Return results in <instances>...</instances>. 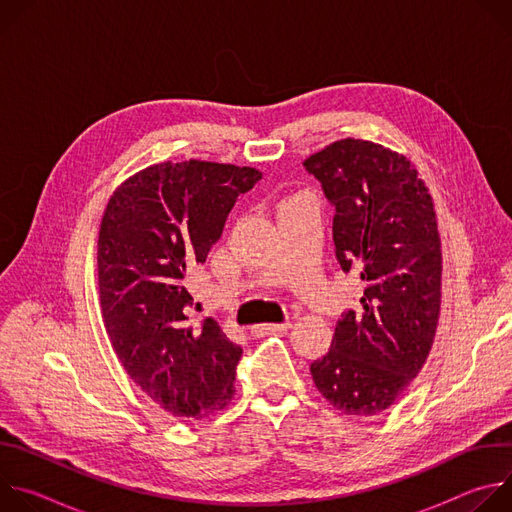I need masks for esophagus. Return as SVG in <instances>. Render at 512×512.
<instances>
[{
  "mask_svg": "<svg viewBox=\"0 0 512 512\" xmlns=\"http://www.w3.org/2000/svg\"><path fill=\"white\" fill-rule=\"evenodd\" d=\"M289 328H291L289 322H281V324H257V326H251V334H253V336H267V334L287 332Z\"/></svg>",
  "mask_w": 512,
  "mask_h": 512,
  "instance_id": "esophagus-1",
  "label": "esophagus"
}]
</instances>
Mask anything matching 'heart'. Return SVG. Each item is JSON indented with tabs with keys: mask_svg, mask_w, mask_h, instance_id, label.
<instances>
[{
	"mask_svg": "<svg viewBox=\"0 0 512 512\" xmlns=\"http://www.w3.org/2000/svg\"><path fill=\"white\" fill-rule=\"evenodd\" d=\"M298 196H300V194H298ZM294 198H296V196H291V198H287V200H283V202H289V200H294ZM283 202H281V204H283Z\"/></svg>",
	"mask_w": 512,
	"mask_h": 512,
	"instance_id": "heart-1",
	"label": "heart"
}]
</instances>
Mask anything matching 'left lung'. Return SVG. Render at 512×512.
I'll return each mask as SVG.
<instances>
[{"mask_svg":"<svg viewBox=\"0 0 512 512\" xmlns=\"http://www.w3.org/2000/svg\"><path fill=\"white\" fill-rule=\"evenodd\" d=\"M334 206L342 271H358V310L336 324L312 362L322 397L352 417L389 409L429 356L442 306V241L415 166L385 145L340 139L304 162Z\"/></svg>","mask_w":512,"mask_h":512,"instance_id":"8db88e82","label":"left lung"}]
</instances>
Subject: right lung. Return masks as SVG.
Listing matches in <instances>:
<instances>
[{
  "label": "right lung",
  "instance_id": "obj_1",
  "mask_svg": "<svg viewBox=\"0 0 512 512\" xmlns=\"http://www.w3.org/2000/svg\"><path fill=\"white\" fill-rule=\"evenodd\" d=\"M257 180L247 166L162 162L121 182L103 212L97 277L107 336L129 379L174 417L204 419L235 395L243 348L212 318L188 326L194 300L184 279Z\"/></svg>",
  "mask_w": 512,
  "mask_h": 512
}]
</instances>
